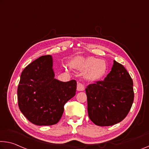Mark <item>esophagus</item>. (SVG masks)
I'll use <instances>...</instances> for the list:
<instances>
[{"instance_id":"1","label":"esophagus","mask_w":149,"mask_h":149,"mask_svg":"<svg viewBox=\"0 0 149 149\" xmlns=\"http://www.w3.org/2000/svg\"><path fill=\"white\" fill-rule=\"evenodd\" d=\"M77 91H84L85 90V87L84 86V84H82L81 83H77Z\"/></svg>"}]
</instances>
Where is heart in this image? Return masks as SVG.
<instances>
[{
    "label": "heart",
    "instance_id": "obj_1",
    "mask_svg": "<svg viewBox=\"0 0 149 149\" xmlns=\"http://www.w3.org/2000/svg\"><path fill=\"white\" fill-rule=\"evenodd\" d=\"M71 65L77 69L87 70L86 76L91 79H100L107 72V64L105 61L94 57L75 58L71 62Z\"/></svg>",
    "mask_w": 149,
    "mask_h": 149
}]
</instances>
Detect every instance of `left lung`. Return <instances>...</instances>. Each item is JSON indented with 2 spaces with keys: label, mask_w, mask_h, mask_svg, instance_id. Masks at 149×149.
Returning <instances> with one entry per match:
<instances>
[{
  "label": "left lung",
  "mask_w": 149,
  "mask_h": 149,
  "mask_svg": "<svg viewBox=\"0 0 149 149\" xmlns=\"http://www.w3.org/2000/svg\"><path fill=\"white\" fill-rule=\"evenodd\" d=\"M133 79L125 67L113 61L111 70L103 81L86 89L89 119L98 126H111L123 121L134 100Z\"/></svg>",
  "instance_id": "8db88e82"
}]
</instances>
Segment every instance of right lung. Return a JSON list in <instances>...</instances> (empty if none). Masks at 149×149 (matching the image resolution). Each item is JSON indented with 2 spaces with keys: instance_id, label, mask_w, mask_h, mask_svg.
Here are the masks:
<instances>
[{
  "instance_id": "1",
  "label": "right lung",
  "mask_w": 149,
  "mask_h": 149,
  "mask_svg": "<svg viewBox=\"0 0 149 149\" xmlns=\"http://www.w3.org/2000/svg\"><path fill=\"white\" fill-rule=\"evenodd\" d=\"M53 60L43 56L28 65L18 87V107L28 121L36 125H52L60 121L63 106L75 95L77 82L54 78Z\"/></svg>"
}]
</instances>
